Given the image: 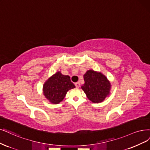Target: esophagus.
Instances as JSON below:
<instances>
[{"instance_id":"obj_1","label":"esophagus","mask_w":150,"mask_h":150,"mask_svg":"<svg viewBox=\"0 0 150 150\" xmlns=\"http://www.w3.org/2000/svg\"><path fill=\"white\" fill-rule=\"evenodd\" d=\"M75 86H76V87H77V88H79V87L81 86L80 82H76V83H75Z\"/></svg>"}]
</instances>
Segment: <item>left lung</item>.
I'll list each match as a JSON object with an SVG mask.
<instances>
[{"label":"left lung","mask_w":150,"mask_h":150,"mask_svg":"<svg viewBox=\"0 0 150 150\" xmlns=\"http://www.w3.org/2000/svg\"><path fill=\"white\" fill-rule=\"evenodd\" d=\"M84 79L85 82L81 88L92 102H101L110 94L111 84L101 73L89 70L84 75Z\"/></svg>","instance_id":"left-lung-1"}]
</instances>
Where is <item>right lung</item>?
Here are the masks:
<instances>
[{
  "label": "right lung",
  "instance_id": "1",
  "mask_svg": "<svg viewBox=\"0 0 150 150\" xmlns=\"http://www.w3.org/2000/svg\"><path fill=\"white\" fill-rule=\"evenodd\" d=\"M74 87L70 77L62 74L59 71L45 82L43 94L51 104H58L64 99L67 92Z\"/></svg>",
  "mask_w": 150,
  "mask_h": 150
}]
</instances>
